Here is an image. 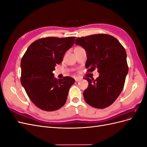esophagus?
Masks as SVG:
<instances>
[{
  "instance_id": "34e87169",
  "label": "esophagus",
  "mask_w": 147,
  "mask_h": 147,
  "mask_svg": "<svg viewBox=\"0 0 147 147\" xmlns=\"http://www.w3.org/2000/svg\"><path fill=\"white\" fill-rule=\"evenodd\" d=\"M82 78H81V77H75V81L76 82H79L80 80H81Z\"/></svg>"
}]
</instances>
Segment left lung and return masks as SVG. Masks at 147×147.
<instances>
[{
  "mask_svg": "<svg viewBox=\"0 0 147 147\" xmlns=\"http://www.w3.org/2000/svg\"><path fill=\"white\" fill-rule=\"evenodd\" d=\"M75 44L86 52V68L98 69L96 80L85 78L88 86L83 92L84 100L97 109L112 105L123 90L128 67L125 49L118 40L107 34H94L77 38Z\"/></svg>",
  "mask_w": 147,
  "mask_h": 147,
  "instance_id": "1",
  "label": "left lung"
}]
</instances>
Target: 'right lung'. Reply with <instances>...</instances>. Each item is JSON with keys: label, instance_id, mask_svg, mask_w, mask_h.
Masks as SVG:
<instances>
[{"label": "right lung", "instance_id": "add662e5", "mask_svg": "<svg viewBox=\"0 0 147 147\" xmlns=\"http://www.w3.org/2000/svg\"><path fill=\"white\" fill-rule=\"evenodd\" d=\"M75 37H47L34 42L21 61V83L30 100L41 110H58L66 102L75 80L70 77L55 78L53 71L73 46Z\"/></svg>", "mask_w": 147, "mask_h": 147}]
</instances>
